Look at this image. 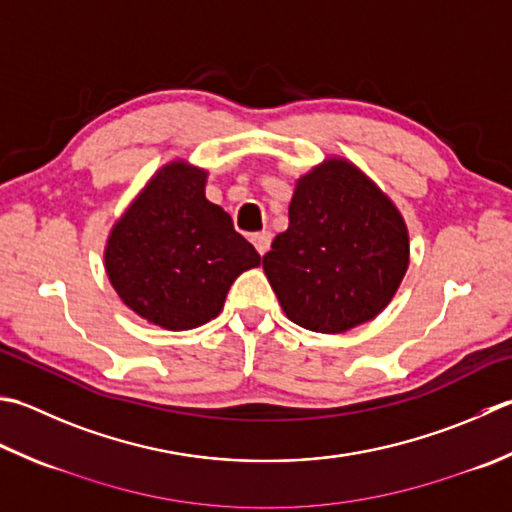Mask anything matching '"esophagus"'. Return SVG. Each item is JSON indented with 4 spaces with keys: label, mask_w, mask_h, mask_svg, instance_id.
I'll use <instances>...</instances> for the list:
<instances>
[{
    "label": "esophagus",
    "mask_w": 512,
    "mask_h": 512,
    "mask_svg": "<svg viewBox=\"0 0 512 512\" xmlns=\"http://www.w3.org/2000/svg\"><path fill=\"white\" fill-rule=\"evenodd\" d=\"M250 242H253L259 255H266L270 248V242H273V235H270V230H262V233H255L253 237H250Z\"/></svg>",
    "instance_id": "34e87169"
}]
</instances>
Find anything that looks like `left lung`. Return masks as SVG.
<instances>
[{
	"label": "left lung",
	"mask_w": 512,
	"mask_h": 512,
	"mask_svg": "<svg viewBox=\"0 0 512 512\" xmlns=\"http://www.w3.org/2000/svg\"><path fill=\"white\" fill-rule=\"evenodd\" d=\"M402 213L344 157H326L295 182L288 228L264 273L290 322L337 335L375 319L408 270Z\"/></svg>",
	"instance_id": "8db88e82"
}]
</instances>
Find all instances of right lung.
<instances>
[{
	"label": "right lung",
	"mask_w": 512,
	"mask_h": 512,
	"mask_svg": "<svg viewBox=\"0 0 512 512\" xmlns=\"http://www.w3.org/2000/svg\"><path fill=\"white\" fill-rule=\"evenodd\" d=\"M206 177L186 159L164 164L106 239L115 293L159 328L190 330L215 319L235 279L262 259L226 210L208 202Z\"/></svg>",
	"instance_id": "1"
}]
</instances>
